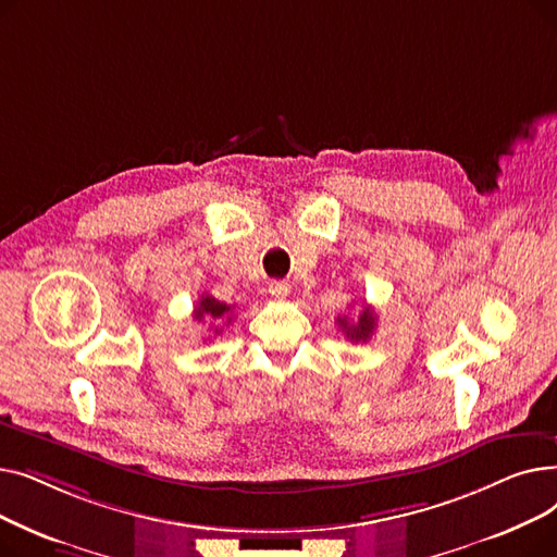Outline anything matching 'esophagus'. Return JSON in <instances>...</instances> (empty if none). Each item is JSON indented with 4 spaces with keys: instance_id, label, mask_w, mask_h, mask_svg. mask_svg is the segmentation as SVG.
I'll use <instances>...</instances> for the list:
<instances>
[{
    "instance_id": "esophagus-1",
    "label": "esophagus",
    "mask_w": 557,
    "mask_h": 557,
    "mask_svg": "<svg viewBox=\"0 0 557 557\" xmlns=\"http://www.w3.org/2000/svg\"><path fill=\"white\" fill-rule=\"evenodd\" d=\"M288 290H290L288 282H280V280H275V282H271V284H269V294H271L275 300H284V298L288 296Z\"/></svg>"
}]
</instances>
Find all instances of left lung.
<instances>
[{
	"instance_id": "1",
	"label": "left lung",
	"mask_w": 557,
	"mask_h": 557,
	"mask_svg": "<svg viewBox=\"0 0 557 557\" xmlns=\"http://www.w3.org/2000/svg\"><path fill=\"white\" fill-rule=\"evenodd\" d=\"M374 323H376V315H374V311L370 309V307H363V311L359 313V318L355 320H349V318H338V327L343 330V334L349 338V341H355V343H359V341H368L370 336H372V332H374Z\"/></svg>"
}]
</instances>
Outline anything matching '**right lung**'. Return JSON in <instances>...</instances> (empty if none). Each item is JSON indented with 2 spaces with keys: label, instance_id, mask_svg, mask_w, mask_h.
I'll return each instance as SVG.
<instances>
[{
  "label": "right lung",
  "instance_id": "1",
  "mask_svg": "<svg viewBox=\"0 0 557 557\" xmlns=\"http://www.w3.org/2000/svg\"><path fill=\"white\" fill-rule=\"evenodd\" d=\"M232 309H234L232 305L219 302L216 298L205 294L198 300V305L194 307V318L198 320V323H200V320H225V323H230V320H232ZM214 332L221 334V327H216Z\"/></svg>",
  "mask_w": 557,
  "mask_h": 557
}]
</instances>
